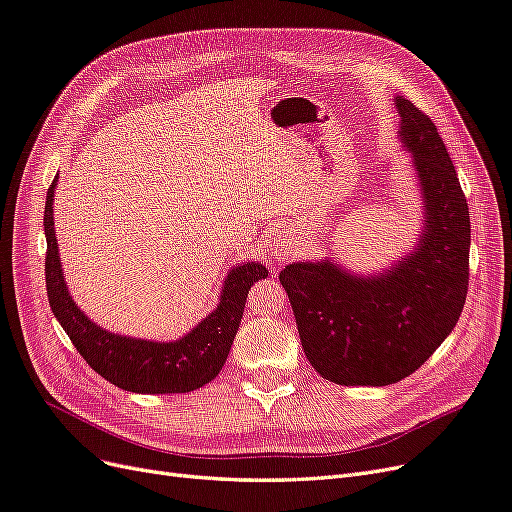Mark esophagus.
<instances>
[{
    "mask_svg": "<svg viewBox=\"0 0 512 512\" xmlns=\"http://www.w3.org/2000/svg\"><path fill=\"white\" fill-rule=\"evenodd\" d=\"M275 256H280L284 260L288 256V250H286V247H280V250H275Z\"/></svg>",
    "mask_w": 512,
    "mask_h": 512,
    "instance_id": "esophagus-1",
    "label": "esophagus"
}]
</instances>
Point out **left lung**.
Listing matches in <instances>:
<instances>
[{"label": "left lung", "mask_w": 512, "mask_h": 512, "mask_svg": "<svg viewBox=\"0 0 512 512\" xmlns=\"http://www.w3.org/2000/svg\"><path fill=\"white\" fill-rule=\"evenodd\" d=\"M395 104L427 209L416 252L369 280L331 262H297L280 273L305 356L335 384L386 386L410 376L453 331L466 305V194L433 121L410 100Z\"/></svg>", "instance_id": "obj_1"}]
</instances>
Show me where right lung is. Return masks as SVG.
I'll return each mask as SVG.
<instances>
[{
    "label": "right lung",
    "mask_w": 512,
    "mask_h": 512,
    "mask_svg": "<svg viewBox=\"0 0 512 512\" xmlns=\"http://www.w3.org/2000/svg\"><path fill=\"white\" fill-rule=\"evenodd\" d=\"M55 185L57 177L46 192L44 205L46 294L55 318L87 365L104 380L132 393H190L211 382L220 374L239 331L247 292L254 282L269 275L267 267L252 262L232 269L215 312L177 342L156 344L108 333L91 322L68 294L53 230Z\"/></svg>",
    "instance_id": "1"
}]
</instances>
